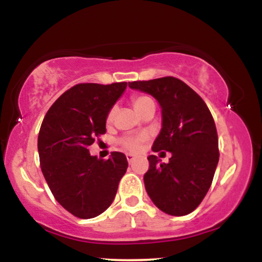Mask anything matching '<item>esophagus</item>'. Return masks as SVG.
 I'll return each instance as SVG.
<instances>
[{
    "label": "esophagus",
    "mask_w": 262,
    "mask_h": 262,
    "mask_svg": "<svg viewBox=\"0 0 262 262\" xmlns=\"http://www.w3.org/2000/svg\"><path fill=\"white\" fill-rule=\"evenodd\" d=\"M127 160H128L129 164H132V162L135 160V158L132 154H127Z\"/></svg>",
    "instance_id": "esophagus-1"
}]
</instances>
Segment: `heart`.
I'll list each match as a JSON object with an SVG mask.
<instances>
[{
	"instance_id": "heart-1",
	"label": "heart",
	"mask_w": 262,
	"mask_h": 262,
	"mask_svg": "<svg viewBox=\"0 0 262 262\" xmlns=\"http://www.w3.org/2000/svg\"><path fill=\"white\" fill-rule=\"evenodd\" d=\"M148 101H150V98L145 97V96H139V97H135L133 100V106L135 108V111L139 110V108L141 106H144V104H145ZM113 114H114V108L111 111L110 114H108V121H111V119L113 118ZM123 144H124L128 149L137 150L138 146H139V140L138 139H125L124 141H123Z\"/></svg>"
}]
</instances>
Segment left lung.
<instances>
[{"label": "left lung", "mask_w": 262, "mask_h": 262, "mask_svg": "<svg viewBox=\"0 0 262 262\" xmlns=\"http://www.w3.org/2000/svg\"><path fill=\"white\" fill-rule=\"evenodd\" d=\"M161 107V130L154 151H170L167 164L150 155L144 185L159 209L181 217L200 206L212 185L219 160L214 121L204 101L176 77L129 82Z\"/></svg>", "instance_id": "1"}]
</instances>
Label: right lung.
I'll list each match as a JSON object with an SVG mask.
<instances>
[{
	"instance_id": "1",
	"label": "right lung",
	"mask_w": 262,
	"mask_h": 262,
	"mask_svg": "<svg viewBox=\"0 0 262 262\" xmlns=\"http://www.w3.org/2000/svg\"><path fill=\"white\" fill-rule=\"evenodd\" d=\"M127 82L79 83L54 102L38 137L41 172L55 200L82 219L103 213L116 197L128 167L123 152L108 160L90 154L95 137L106 133V121Z\"/></svg>"
}]
</instances>
